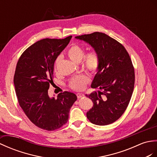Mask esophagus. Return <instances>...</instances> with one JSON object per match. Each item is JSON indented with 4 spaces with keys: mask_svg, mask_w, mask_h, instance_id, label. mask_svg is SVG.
<instances>
[{
    "mask_svg": "<svg viewBox=\"0 0 157 157\" xmlns=\"http://www.w3.org/2000/svg\"><path fill=\"white\" fill-rule=\"evenodd\" d=\"M76 96H77L78 99H80V98H82L83 97H85V95L82 93H77L76 94Z\"/></svg>",
    "mask_w": 157,
    "mask_h": 157,
    "instance_id": "obj_1",
    "label": "esophagus"
}]
</instances>
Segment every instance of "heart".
Segmentation results:
<instances>
[{"instance_id": "heart-1", "label": "heart", "mask_w": 157, "mask_h": 157, "mask_svg": "<svg viewBox=\"0 0 157 157\" xmlns=\"http://www.w3.org/2000/svg\"><path fill=\"white\" fill-rule=\"evenodd\" d=\"M67 54L68 57L75 62H81L83 58V67L90 72L96 73L99 70L101 59L99 53L95 50L89 51L85 55V51L84 48L79 45L74 44L69 48ZM89 82V78L86 75L76 76L71 79L69 82V86L74 90H81L85 87Z\"/></svg>"}]
</instances>
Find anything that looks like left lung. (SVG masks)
I'll return each instance as SVG.
<instances>
[{
  "mask_svg": "<svg viewBox=\"0 0 157 157\" xmlns=\"http://www.w3.org/2000/svg\"><path fill=\"white\" fill-rule=\"evenodd\" d=\"M76 38L89 43L101 59L91 87L103 91L86 95L94 104L86 117L99 126L112 124L125 112L133 93L135 73L131 58L122 44L103 33L94 32Z\"/></svg>",
  "mask_w": 157,
  "mask_h": 157,
  "instance_id": "left-lung-1",
  "label": "left lung"
}]
</instances>
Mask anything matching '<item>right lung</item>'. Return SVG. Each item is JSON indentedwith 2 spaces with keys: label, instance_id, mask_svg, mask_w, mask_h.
<instances>
[{
  "label": "right lung",
  "instance_id": "1",
  "mask_svg": "<svg viewBox=\"0 0 157 157\" xmlns=\"http://www.w3.org/2000/svg\"><path fill=\"white\" fill-rule=\"evenodd\" d=\"M71 38L41 40L27 48L17 62L13 81L19 104L31 122L43 130L53 131L67 124L77 99L71 92L60 93L57 98H50L48 92L54 62Z\"/></svg>",
  "mask_w": 157,
  "mask_h": 157
}]
</instances>
